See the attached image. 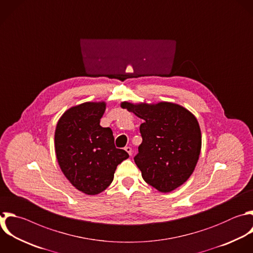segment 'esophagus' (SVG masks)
Segmentation results:
<instances>
[{
  "instance_id": "34e87169",
  "label": "esophagus",
  "mask_w": 253,
  "mask_h": 253,
  "mask_svg": "<svg viewBox=\"0 0 253 253\" xmlns=\"http://www.w3.org/2000/svg\"><path fill=\"white\" fill-rule=\"evenodd\" d=\"M125 150H126L129 155H131V154H132V149H131V147L126 146V147H125Z\"/></svg>"
}]
</instances>
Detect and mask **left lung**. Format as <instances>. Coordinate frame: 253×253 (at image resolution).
I'll list each match as a JSON object with an SVG mask.
<instances>
[{
  "label": "left lung",
  "instance_id": "1",
  "mask_svg": "<svg viewBox=\"0 0 253 253\" xmlns=\"http://www.w3.org/2000/svg\"><path fill=\"white\" fill-rule=\"evenodd\" d=\"M143 120L142 142L134 162L144 181L162 193L175 190L193 173L201 152L197 119L185 108L167 102L155 105L122 103Z\"/></svg>",
  "mask_w": 253,
  "mask_h": 253
}]
</instances>
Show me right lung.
<instances>
[{
	"label": "right lung",
	"mask_w": 253,
	"mask_h": 253,
	"mask_svg": "<svg viewBox=\"0 0 253 253\" xmlns=\"http://www.w3.org/2000/svg\"><path fill=\"white\" fill-rule=\"evenodd\" d=\"M105 103H84L66 111L57 123L54 142L58 164L69 182L87 195L106 190L117 166L128 153L117 148L110 127L100 120Z\"/></svg>",
	"instance_id": "obj_1"
}]
</instances>
